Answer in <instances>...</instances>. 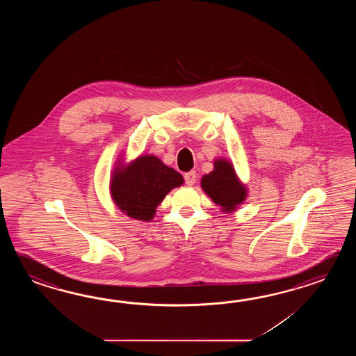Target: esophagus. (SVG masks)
Here are the masks:
<instances>
[{
	"mask_svg": "<svg viewBox=\"0 0 356 356\" xmlns=\"http://www.w3.org/2000/svg\"><path fill=\"white\" fill-rule=\"evenodd\" d=\"M196 172H188V173L184 175V181H186V184H188V186H193L196 183Z\"/></svg>",
	"mask_w": 356,
	"mask_h": 356,
	"instance_id": "1",
	"label": "esophagus"
}]
</instances>
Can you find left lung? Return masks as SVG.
<instances>
[{
    "label": "left lung",
    "mask_w": 356,
    "mask_h": 356,
    "mask_svg": "<svg viewBox=\"0 0 356 356\" xmlns=\"http://www.w3.org/2000/svg\"><path fill=\"white\" fill-rule=\"evenodd\" d=\"M201 188L224 213H232L244 204L248 188L235 172L232 161L225 158L213 160V170L201 178Z\"/></svg>",
    "instance_id": "left-lung-1"
}]
</instances>
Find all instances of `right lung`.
<instances>
[{
  "label": "right lung",
  "mask_w": 356,
  "mask_h": 356,
  "mask_svg": "<svg viewBox=\"0 0 356 356\" xmlns=\"http://www.w3.org/2000/svg\"><path fill=\"white\" fill-rule=\"evenodd\" d=\"M115 161L109 191L114 204L131 219L152 221L168 193L184 183L175 169L152 154Z\"/></svg>",
  "instance_id": "add662e5"
}]
</instances>
